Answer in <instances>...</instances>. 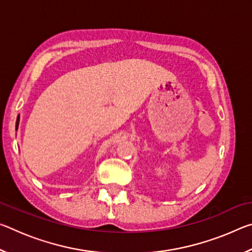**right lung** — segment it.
I'll list each match as a JSON object with an SVG mask.
<instances>
[{
	"mask_svg": "<svg viewBox=\"0 0 252 252\" xmlns=\"http://www.w3.org/2000/svg\"><path fill=\"white\" fill-rule=\"evenodd\" d=\"M19 126V117H18V120H16V127Z\"/></svg>",
	"mask_w": 252,
	"mask_h": 252,
	"instance_id": "obj_1",
	"label": "right lung"
}]
</instances>
